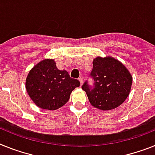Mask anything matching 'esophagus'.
<instances>
[{
  "instance_id": "1",
  "label": "esophagus",
  "mask_w": 155,
  "mask_h": 155,
  "mask_svg": "<svg viewBox=\"0 0 155 155\" xmlns=\"http://www.w3.org/2000/svg\"><path fill=\"white\" fill-rule=\"evenodd\" d=\"M79 81H80V83H81V84H83V78L82 77H81V78H79Z\"/></svg>"
}]
</instances>
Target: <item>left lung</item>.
Here are the masks:
<instances>
[{
    "instance_id": "8db88e82",
    "label": "left lung",
    "mask_w": 155,
    "mask_h": 155,
    "mask_svg": "<svg viewBox=\"0 0 155 155\" xmlns=\"http://www.w3.org/2000/svg\"><path fill=\"white\" fill-rule=\"evenodd\" d=\"M90 77L94 81L93 87L86 81L81 88L94 107L103 110L114 109L123 104L129 95L133 77L126 67L114 58L94 59Z\"/></svg>"
}]
</instances>
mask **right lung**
Here are the masks:
<instances>
[{"label": "right lung", "instance_id": "obj_1", "mask_svg": "<svg viewBox=\"0 0 155 155\" xmlns=\"http://www.w3.org/2000/svg\"><path fill=\"white\" fill-rule=\"evenodd\" d=\"M80 81L71 78L68 72L56 67L54 59H44L29 72L26 80L27 93L41 109L54 110L67 104L70 95Z\"/></svg>", "mask_w": 155, "mask_h": 155}]
</instances>
